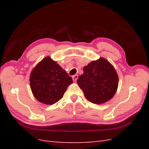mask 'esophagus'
I'll return each instance as SVG.
<instances>
[{
	"label": "esophagus",
	"mask_w": 149,
	"mask_h": 149,
	"mask_svg": "<svg viewBox=\"0 0 149 149\" xmlns=\"http://www.w3.org/2000/svg\"><path fill=\"white\" fill-rule=\"evenodd\" d=\"M72 79H73V81H76L77 80V79H78V75L75 74V75H73V76H72Z\"/></svg>",
	"instance_id": "obj_1"
}]
</instances>
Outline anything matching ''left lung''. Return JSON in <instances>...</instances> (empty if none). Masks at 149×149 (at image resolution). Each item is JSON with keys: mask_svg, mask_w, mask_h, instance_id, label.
I'll list each match as a JSON object with an SVG mask.
<instances>
[{"mask_svg": "<svg viewBox=\"0 0 149 149\" xmlns=\"http://www.w3.org/2000/svg\"><path fill=\"white\" fill-rule=\"evenodd\" d=\"M83 74L77 83L85 97L94 104H102L116 93L118 77L112 65L102 58L91 61L83 68Z\"/></svg>", "mask_w": 149, "mask_h": 149, "instance_id": "8db88e82", "label": "left lung"}]
</instances>
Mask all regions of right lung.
I'll return each mask as SVG.
<instances>
[{"instance_id":"obj_1","label":"right lung","mask_w":149,"mask_h":149,"mask_svg":"<svg viewBox=\"0 0 149 149\" xmlns=\"http://www.w3.org/2000/svg\"><path fill=\"white\" fill-rule=\"evenodd\" d=\"M72 79L57 63L46 57L33 70L30 85L36 99L45 104H54L62 99Z\"/></svg>"}]
</instances>
